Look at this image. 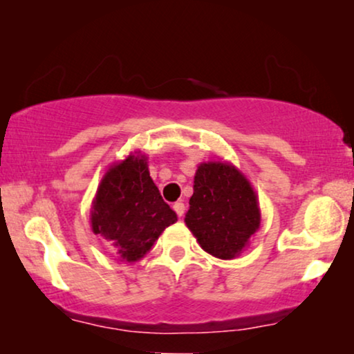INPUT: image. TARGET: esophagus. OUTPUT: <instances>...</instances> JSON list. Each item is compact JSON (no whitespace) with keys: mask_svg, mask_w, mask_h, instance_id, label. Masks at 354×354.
I'll return each mask as SVG.
<instances>
[{"mask_svg":"<svg viewBox=\"0 0 354 354\" xmlns=\"http://www.w3.org/2000/svg\"><path fill=\"white\" fill-rule=\"evenodd\" d=\"M174 211L177 212V216L178 217H182L183 214H185V205H183L182 201H177V203H174Z\"/></svg>","mask_w":354,"mask_h":354,"instance_id":"esophagus-1","label":"esophagus"}]
</instances>
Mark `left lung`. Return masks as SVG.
Masks as SVG:
<instances>
[{
	"instance_id": "left-lung-1",
	"label": "left lung",
	"mask_w": 354,
	"mask_h": 354,
	"mask_svg": "<svg viewBox=\"0 0 354 354\" xmlns=\"http://www.w3.org/2000/svg\"><path fill=\"white\" fill-rule=\"evenodd\" d=\"M185 224L206 253L234 259L261 225L258 195L234 164L201 162L195 172Z\"/></svg>"
}]
</instances>
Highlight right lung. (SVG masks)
<instances>
[{"label": "right lung", "instance_id": "obj_1", "mask_svg": "<svg viewBox=\"0 0 354 354\" xmlns=\"http://www.w3.org/2000/svg\"><path fill=\"white\" fill-rule=\"evenodd\" d=\"M147 161V154L135 151L111 164L91 201V230L125 263L142 259L177 221L149 177Z\"/></svg>", "mask_w": 354, "mask_h": 354}]
</instances>
